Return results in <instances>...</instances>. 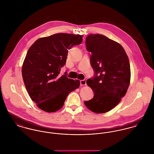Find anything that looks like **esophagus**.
<instances>
[{"label":"esophagus","mask_w":154,"mask_h":154,"mask_svg":"<svg viewBox=\"0 0 154 154\" xmlns=\"http://www.w3.org/2000/svg\"><path fill=\"white\" fill-rule=\"evenodd\" d=\"M80 84H81V85H82V86L86 85V84H87V80H86V79H84V80L80 81Z\"/></svg>","instance_id":"obj_1"}]
</instances>
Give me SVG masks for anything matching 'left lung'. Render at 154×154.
I'll list each match as a JSON object with an SVG mask.
<instances>
[{
	"mask_svg": "<svg viewBox=\"0 0 154 154\" xmlns=\"http://www.w3.org/2000/svg\"><path fill=\"white\" fill-rule=\"evenodd\" d=\"M85 43L92 53L90 62L95 76L87 81L94 97L84 104L94 112L104 113L114 108L126 94L131 81L129 58L120 44L105 35L90 34Z\"/></svg>",
	"mask_w": 154,
	"mask_h": 154,
	"instance_id": "1",
	"label": "left lung"
}]
</instances>
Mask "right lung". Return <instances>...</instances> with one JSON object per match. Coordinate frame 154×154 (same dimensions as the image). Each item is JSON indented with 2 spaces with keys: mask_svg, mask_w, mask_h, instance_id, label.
I'll return each instance as SVG.
<instances>
[{
  "mask_svg": "<svg viewBox=\"0 0 154 154\" xmlns=\"http://www.w3.org/2000/svg\"><path fill=\"white\" fill-rule=\"evenodd\" d=\"M83 35L59 33L36 40L28 50L22 67L23 81L31 100L46 112L60 110L79 80L61 75L67 53L82 42Z\"/></svg>",
  "mask_w": 154,
  "mask_h": 154,
  "instance_id": "obj_1",
  "label": "right lung"
}]
</instances>
